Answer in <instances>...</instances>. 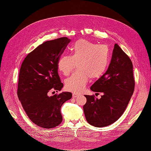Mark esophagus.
Wrapping results in <instances>:
<instances>
[{"label":"esophagus","mask_w":151,"mask_h":151,"mask_svg":"<svg viewBox=\"0 0 151 151\" xmlns=\"http://www.w3.org/2000/svg\"><path fill=\"white\" fill-rule=\"evenodd\" d=\"M79 95H80L79 93H74L72 94V97L73 98H77Z\"/></svg>","instance_id":"obj_1"}]
</instances>
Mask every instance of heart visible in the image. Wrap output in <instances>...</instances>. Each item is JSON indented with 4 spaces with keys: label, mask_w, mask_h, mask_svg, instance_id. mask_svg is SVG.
<instances>
[{
    "label": "heart",
    "mask_w": 151,
    "mask_h": 151,
    "mask_svg": "<svg viewBox=\"0 0 151 151\" xmlns=\"http://www.w3.org/2000/svg\"><path fill=\"white\" fill-rule=\"evenodd\" d=\"M110 61V51L104 45H97L90 41L77 40L70 48V55H63L59 58L57 67L64 76H68L77 64L78 71L65 80L67 91L79 93L83 91L90 78L102 76Z\"/></svg>",
    "instance_id": "heart-1"
}]
</instances>
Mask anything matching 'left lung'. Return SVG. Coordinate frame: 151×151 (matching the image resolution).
<instances>
[{"label":"left lung","mask_w":151,"mask_h":151,"mask_svg":"<svg viewBox=\"0 0 151 151\" xmlns=\"http://www.w3.org/2000/svg\"><path fill=\"white\" fill-rule=\"evenodd\" d=\"M134 88L132 62L116 43L108 70L90 88L103 95L99 99L94 95H84L87 101L83 109L87 122L96 127L115 122L124 113Z\"/></svg>","instance_id":"1"}]
</instances>
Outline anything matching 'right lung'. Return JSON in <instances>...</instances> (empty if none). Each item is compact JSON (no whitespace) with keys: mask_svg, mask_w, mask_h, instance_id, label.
Segmentation results:
<instances>
[{"mask_svg":"<svg viewBox=\"0 0 151 151\" xmlns=\"http://www.w3.org/2000/svg\"><path fill=\"white\" fill-rule=\"evenodd\" d=\"M70 42L62 37L44 42L26 57L20 68L18 98L32 122L45 129L60 124L62 105L72 98L70 92L49 96L50 93L63 86L57 62Z\"/></svg>","mask_w":151,"mask_h":151,"instance_id":"1","label":"right lung"}]
</instances>
